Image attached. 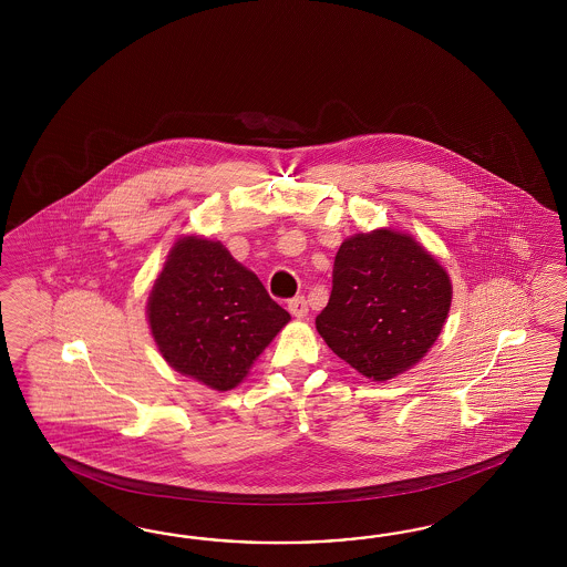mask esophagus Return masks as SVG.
<instances>
[{
	"label": "esophagus",
	"mask_w": 567,
	"mask_h": 567,
	"mask_svg": "<svg viewBox=\"0 0 567 567\" xmlns=\"http://www.w3.org/2000/svg\"><path fill=\"white\" fill-rule=\"evenodd\" d=\"M287 308H289V311H291L295 318H306V316H308V301H306V297H303V295L291 299Z\"/></svg>",
	"instance_id": "esophagus-1"
}]
</instances>
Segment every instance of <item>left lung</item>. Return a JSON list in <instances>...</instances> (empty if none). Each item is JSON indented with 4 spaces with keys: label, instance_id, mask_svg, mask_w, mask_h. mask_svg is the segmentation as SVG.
<instances>
[{
    "label": "left lung",
    "instance_id": "1",
    "mask_svg": "<svg viewBox=\"0 0 567 567\" xmlns=\"http://www.w3.org/2000/svg\"><path fill=\"white\" fill-rule=\"evenodd\" d=\"M445 268L417 240L389 228L344 240L316 328L328 347L377 382L429 353L451 308Z\"/></svg>",
    "mask_w": 567,
    "mask_h": 567
}]
</instances>
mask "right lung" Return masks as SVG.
<instances>
[{"instance_id":"add662e5","label":"right lung","mask_w":567,"mask_h":567,"mask_svg":"<svg viewBox=\"0 0 567 567\" xmlns=\"http://www.w3.org/2000/svg\"><path fill=\"white\" fill-rule=\"evenodd\" d=\"M164 360L185 377L230 391L291 316L220 240L174 243L147 299Z\"/></svg>"}]
</instances>
